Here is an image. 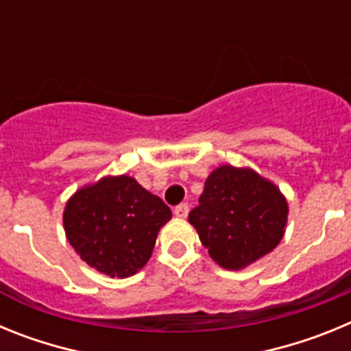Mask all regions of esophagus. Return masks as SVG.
Listing matches in <instances>:
<instances>
[{"instance_id":"esophagus-1","label":"esophagus","mask_w":351,"mask_h":351,"mask_svg":"<svg viewBox=\"0 0 351 351\" xmlns=\"http://www.w3.org/2000/svg\"><path fill=\"white\" fill-rule=\"evenodd\" d=\"M188 213H190V206H188V204H179V206L173 209V214H176L178 218H186Z\"/></svg>"}]
</instances>
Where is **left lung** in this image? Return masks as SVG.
<instances>
[{
  "mask_svg": "<svg viewBox=\"0 0 351 351\" xmlns=\"http://www.w3.org/2000/svg\"><path fill=\"white\" fill-rule=\"evenodd\" d=\"M288 204L278 186L251 169L218 167L188 216L210 258L239 271L271 253L283 239Z\"/></svg>",
  "mask_w": 351,
  "mask_h": 351,
  "instance_id": "left-lung-1",
  "label": "left lung"
}]
</instances>
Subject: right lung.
<instances>
[{"label":"right lung","mask_w":351,"mask_h":351,"mask_svg":"<svg viewBox=\"0 0 351 351\" xmlns=\"http://www.w3.org/2000/svg\"><path fill=\"white\" fill-rule=\"evenodd\" d=\"M172 210L130 176L84 186L66 202L68 243L84 262L110 278H128L151 258Z\"/></svg>","instance_id":"add662e5"}]
</instances>
